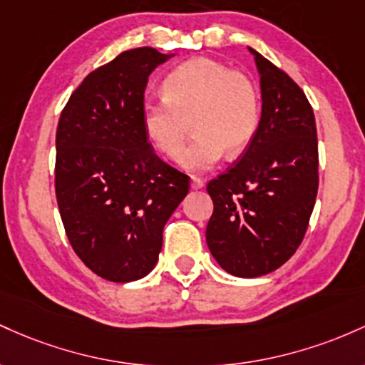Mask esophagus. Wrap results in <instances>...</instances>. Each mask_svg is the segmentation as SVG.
I'll return each mask as SVG.
<instances>
[{"label":"esophagus","mask_w":365,"mask_h":365,"mask_svg":"<svg viewBox=\"0 0 365 365\" xmlns=\"http://www.w3.org/2000/svg\"><path fill=\"white\" fill-rule=\"evenodd\" d=\"M191 187H193V190H203L205 182L200 178H191Z\"/></svg>","instance_id":"34e87169"}]
</instances>
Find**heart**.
<instances>
[{
  "mask_svg": "<svg viewBox=\"0 0 365 365\" xmlns=\"http://www.w3.org/2000/svg\"><path fill=\"white\" fill-rule=\"evenodd\" d=\"M163 100L143 103L146 138L167 158L181 155L193 124L196 139L184 151L181 165L205 172L227 155L250 145L260 122V96L248 76L212 58H193L175 67L162 84Z\"/></svg>",
  "mask_w": 365,
  "mask_h": 365,
  "instance_id": "1",
  "label": "heart"
}]
</instances>
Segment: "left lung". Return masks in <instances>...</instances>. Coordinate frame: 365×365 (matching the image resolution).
<instances>
[{"instance_id":"1","label":"left lung","mask_w":365,"mask_h":365,"mask_svg":"<svg viewBox=\"0 0 365 365\" xmlns=\"http://www.w3.org/2000/svg\"><path fill=\"white\" fill-rule=\"evenodd\" d=\"M248 51L260 77L259 128L237 163L207 186L208 250L236 277L276 271L297 252L319 186L312 106L288 73Z\"/></svg>"}]
</instances>
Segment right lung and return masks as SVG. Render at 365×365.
I'll return each instance as SVG.
<instances>
[{
    "instance_id": "1",
    "label": "right lung",
    "mask_w": 365,
    "mask_h": 365,
    "mask_svg": "<svg viewBox=\"0 0 365 365\" xmlns=\"http://www.w3.org/2000/svg\"><path fill=\"white\" fill-rule=\"evenodd\" d=\"M175 56L143 46L89 73L56 129L55 190L73 252L113 282L157 265L163 226L190 191V178L155 155L141 124L150 73Z\"/></svg>"
}]
</instances>
